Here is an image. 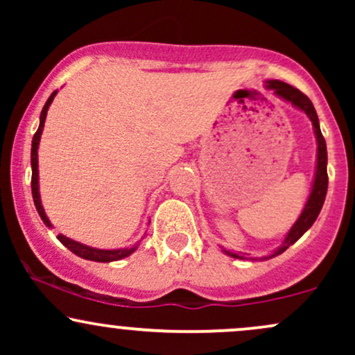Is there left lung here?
<instances>
[{"instance_id":"obj_1","label":"left lung","mask_w":355,"mask_h":355,"mask_svg":"<svg viewBox=\"0 0 355 355\" xmlns=\"http://www.w3.org/2000/svg\"><path fill=\"white\" fill-rule=\"evenodd\" d=\"M267 88L274 89L277 96H280L282 100L288 101V103H292L299 110H302L305 115L311 118L313 133H315V138H317V166H315V178H313L312 191L311 195H309V200L305 203L300 217L297 218V222L292 225V229L288 230V234L285 235L282 245L277 248L274 254L270 255V257H275L287 250L292 243H295L297 240L302 237L305 232L313 225L315 218L319 217L322 205H324V200H325V195H327V185H329L327 146H325V140L324 137H322L319 116H317L315 108H313L312 101L309 100L300 89L291 87V85L284 83V81H279V80H268ZM223 252H225L227 255L234 257V259H245V254H242V252H240V254H235V252H229V250H223ZM266 259H268V257H266Z\"/></svg>"}]
</instances>
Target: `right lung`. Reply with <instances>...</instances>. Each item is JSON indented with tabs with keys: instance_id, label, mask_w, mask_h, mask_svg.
<instances>
[{
	"instance_id": "add662e5",
	"label": "right lung",
	"mask_w": 355,
	"mask_h": 355,
	"mask_svg": "<svg viewBox=\"0 0 355 355\" xmlns=\"http://www.w3.org/2000/svg\"><path fill=\"white\" fill-rule=\"evenodd\" d=\"M56 92L58 89H55V92L51 93L50 98L46 100V103H44V107L42 110V115H40V126L38 130H36L35 137H33V141H31V193H33V200H35V207L36 210H38L40 217L44 222V225L50 227L51 229V222L50 218L46 217V214H44L43 210V205H42V198H40V185H38V146H40V138H42V133H43V126H44V120H46V113H48V108H50L53 98H55ZM58 240L61 243H63L64 247L68 248V250H71L73 254L81 257V259H87V260H93V262H115V260H120V259H125V257H128L130 254H133V252L137 250V245L130 247V248H116V250H101V248H95V247H88V245H83V243L80 242H75V240L64 237V235H58Z\"/></svg>"
}]
</instances>
